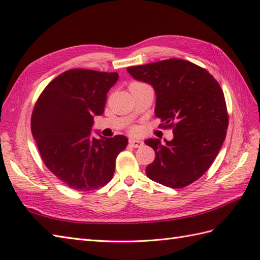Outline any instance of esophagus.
<instances>
[{
    "mask_svg": "<svg viewBox=\"0 0 260 260\" xmlns=\"http://www.w3.org/2000/svg\"><path fill=\"white\" fill-rule=\"evenodd\" d=\"M129 144L135 148H139V147H142L144 143H143L141 140H137V139H129Z\"/></svg>",
    "mask_w": 260,
    "mask_h": 260,
    "instance_id": "1",
    "label": "esophagus"
}]
</instances>
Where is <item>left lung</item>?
<instances>
[{
  "label": "left lung",
  "mask_w": 260,
  "mask_h": 260,
  "mask_svg": "<svg viewBox=\"0 0 260 260\" xmlns=\"http://www.w3.org/2000/svg\"><path fill=\"white\" fill-rule=\"evenodd\" d=\"M134 79L150 84L156 95L155 116L173 140L148 139L155 159L146 175L165 186L181 189L197 181L211 167L228 128L224 95L206 69L183 59L127 68Z\"/></svg>",
  "instance_id": "obj_1"
}]
</instances>
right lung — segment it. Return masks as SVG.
<instances>
[{"mask_svg":"<svg viewBox=\"0 0 260 260\" xmlns=\"http://www.w3.org/2000/svg\"><path fill=\"white\" fill-rule=\"evenodd\" d=\"M117 73L71 69L56 77L33 108L31 131L43 163L63 184L90 191L112 180L115 161L125 150L124 135L91 136L93 117L103 115Z\"/></svg>","mask_w":260,"mask_h":260,"instance_id":"obj_1","label":"right lung"}]
</instances>
